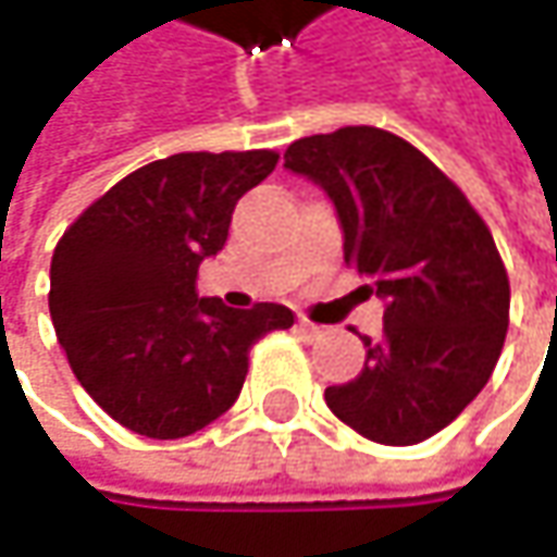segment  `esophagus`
Masks as SVG:
<instances>
[{
	"label": "esophagus",
	"mask_w": 557,
	"mask_h": 557,
	"mask_svg": "<svg viewBox=\"0 0 557 557\" xmlns=\"http://www.w3.org/2000/svg\"><path fill=\"white\" fill-rule=\"evenodd\" d=\"M299 330H302L308 339H321V336H324V326L311 324L308 318H299Z\"/></svg>",
	"instance_id": "obj_1"
}]
</instances>
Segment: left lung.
<instances>
[{"label":"left lung","instance_id":"1","mask_svg":"<svg viewBox=\"0 0 557 557\" xmlns=\"http://www.w3.org/2000/svg\"><path fill=\"white\" fill-rule=\"evenodd\" d=\"M283 168L321 186L343 258L383 299L361 374L326 386L330 411L383 446H414L486 386L508 333V274L493 233L446 174L401 136L343 127L296 139Z\"/></svg>","mask_w":557,"mask_h":557}]
</instances>
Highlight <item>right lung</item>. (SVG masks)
Listing matches in <instances>:
<instances>
[{
	"mask_svg": "<svg viewBox=\"0 0 557 557\" xmlns=\"http://www.w3.org/2000/svg\"><path fill=\"white\" fill-rule=\"evenodd\" d=\"M277 152H181L121 183L64 231L52 255L49 314L74 376L117 423L181 440L239 399L249 349L293 326L277 302L199 299V264L227 243L236 202Z\"/></svg>",
	"mask_w": 557,
	"mask_h": 557,
	"instance_id": "right-lung-1",
	"label": "right lung"
}]
</instances>
